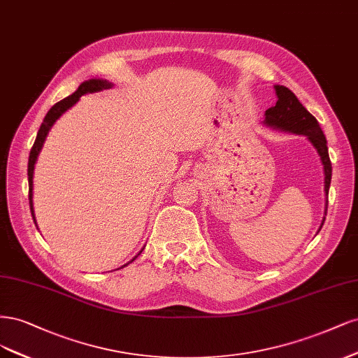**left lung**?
<instances>
[{"label":"left lung","mask_w":358,"mask_h":358,"mask_svg":"<svg viewBox=\"0 0 358 358\" xmlns=\"http://www.w3.org/2000/svg\"><path fill=\"white\" fill-rule=\"evenodd\" d=\"M275 94L278 101L273 107L268 108L264 113V124L272 126V128L281 129L285 132H292L297 135H305L317 150L321 159L322 168H324V192H326V210L327 214V194L331 181V162L329 157L327 140L322 134L317 119L310 114L302 103L296 98L293 92L285 86H275ZM326 217H322L320 229L324 224Z\"/></svg>","instance_id":"obj_1"}]
</instances>
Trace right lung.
Returning a JSON list of instances; mask_svg holds the SVG:
<instances>
[{
	"label": "right lung",
	"instance_id": "add662e5",
	"mask_svg": "<svg viewBox=\"0 0 358 358\" xmlns=\"http://www.w3.org/2000/svg\"><path fill=\"white\" fill-rule=\"evenodd\" d=\"M113 85L110 82H107V80H101V78H92V80H86V82H83L82 85L78 86V89L74 92L73 95L64 98L62 101L56 102L55 106L48 111V114H45V117L40 126L38 129V134H37V138H36V143H34L32 148H31V153H29V160H28V182H29V208H31V214H32V218H34V223L36 222V215H34V205H32V177H34V166H36V162H37V157L40 155V150L45 141V136H48L50 128L53 126V123L59 119L62 114L71 108L74 103L80 99V96L82 95H86V94H94V92H99L102 89H110ZM144 250V248H143ZM141 250V251H143ZM141 251L138 252V255L131 260L134 262L138 256L141 255ZM129 262V263H131ZM128 264V263H126ZM124 264V266H126ZM123 268V266H122Z\"/></svg>",
	"mask_w": 358,
	"mask_h": 358
}]
</instances>
